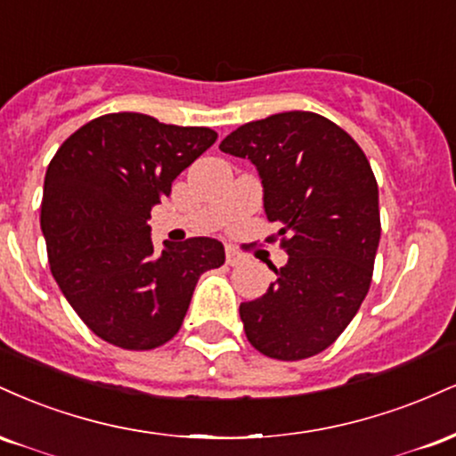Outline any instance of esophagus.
Here are the masks:
<instances>
[{
	"mask_svg": "<svg viewBox=\"0 0 456 456\" xmlns=\"http://www.w3.org/2000/svg\"><path fill=\"white\" fill-rule=\"evenodd\" d=\"M224 255H227V264L229 265H240L244 261L242 253H240L235 246H227V248H224Z\"/></svg>",
	"mask_w": 456,
	"mask_h": 456,
	"instance_id": "1",
	"label": "esophagus"
}]
</instances>
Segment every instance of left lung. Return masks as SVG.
<instances>
[{"label": "left lung", "mask_w": 456, "mask_h": 456, "mask_svg": "<svg viewBox=\"0 0 456 456\" xmlns=\"http://www.w3.org/2000/svg\"><path fill=\"white\" fill-rule=\"evenodd\" d=\"M248 159L264 208L279 223L289 261L268 291L240 305L246 338L274 360H305L330 347L369 294L379 246V191L369 159L341 126L287 111L235 128L218 145Z\"/></svg>", "instance_id": "8db88e82"}]
</instances>
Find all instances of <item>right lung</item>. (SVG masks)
I'll use <instances>...</instances> for the list:
<instances>
[{"mask_svg":"<svg viewBox=\"0 0 456 456\" xmlns=\"http://www.w3.org/2000/svg\"><path fill=\"white\" fill-rule=\"evenodd\" d=\"M218 134L143 113H107L72 133L49 162L40 227L51 274L102 341L145 352L175 337L199 276L221 268L218 240L165 242L150 212Z\"/></svg>","mask_w":456,"mask_h":456,"instance_id":"1","label":"right lung"}]
</instances>
